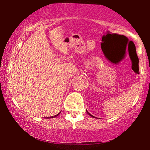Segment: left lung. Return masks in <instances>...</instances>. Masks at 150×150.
I'll use <instances>...</instances> for the list:
<instances>
[{"instance_id": "1", "label": "left lung", "mask_w": 150, "mask_h": 150, "mask_svg": "<svg viewBox=\"0 0 150 150\" xmlns=\"http://www.w3.org/2000/svg\"><path fill=\"white\" fill-rule=\"evenodd\" d=\"M87 113H88V114H89V115H90V116H92V117H94V116H92V115H91V114H90V113H89V112H88V111H87Z\"/></svg>"}]
</instances>
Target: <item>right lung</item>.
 Segmentation results:
<instances>
[{"label":"right lung","mask_w":150,"mask_h":150,"mask_svg":"<svg viewBox=\"0 0 150 150\" xmlns=\"http://www.w3.org/2000/svg\"><path fill=\"white\" fill-rule=\"evenodd\" d=\"M59 114H60V113H58V114H57V115H56V116H51V117H48V118H55V117L58 116V115H59Z\"/></svg>","instance_id":"obj_1"}]
</instances>
